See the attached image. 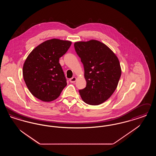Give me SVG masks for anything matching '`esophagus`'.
Segmentation results:
<instances>
[{
	"mask_svg": "<svg viewBox=\"0 0 156 156\" xmlns=\"http://www.w3.org/2000/svg\"><path fill=\"white\" fill-rule=\"evenodd\" d=\"M76 80H77V78L75 76H74V77L69 79V81L71 83H74L76 81Z\"/></svg>",
	"mask_w": 156,
	"mask_h": 156,
	"instance_id": "1",
	"label": "esophagus"
}]
</instances>
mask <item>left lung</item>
<instances>
[{
    "label": "left lung",
    "mask_w": 156,
    "mask_h": 156,
    "mask_svg": "<svg viewBox=\"0 0 156 156\" xmlns=\"http://www.w3.org/2000/svg\"><path fill=\"white\" fill-rule=\"evenodd\" d=\"M75 51L84 67L87 87L79 90L86 104L98 105L108 100L116 89L122 69L111 48L96 40L76 41Z\"/></svg>",
    "instance_id": "1"
}]
</instances>
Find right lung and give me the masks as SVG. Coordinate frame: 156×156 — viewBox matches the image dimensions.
I'll return each mask as SVG.
<instances>
[{
  "label": "right lung",
  "mask_w": 156,
  "mask_h": 156,
  "mask_svg": "<svg viewBox=\"0 0 156 156\" xmlns=\"http://www.w3.org/2000/svg\"><path fill=\"white\" fill-rule=\"evenodd\" d=\"M72 42L52 38L38 45L30 52L23 67V75L31 94L44 102L59 97L67 83L59 59Z\"/></svg>",
  "instance_id": "right-lung-1"
}]
</instances>
